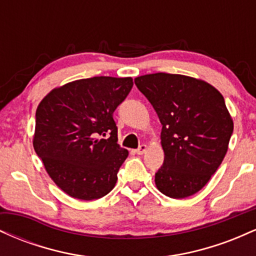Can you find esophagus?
<instances>
[{"instance_id": "34e87169", "label": "esophagus", "mask_w": 256, "mask_h": 256, "mask_svg": "<svg viewBox=\"0 0 256 256\" xmlns=\"http://www.w3.org/2000/svg\"><path fill=\"white\" fill-rule=\"evenodd\" d=\"M146 149H148V146H146V144H140V146H138V149L136 150V152H137L138 155H143L146 152Z\"/></svg>"}]
</instances>
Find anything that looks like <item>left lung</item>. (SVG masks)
I'll return each mask as SVG.
<instances>
[{
  "instance_id": "8db88e82",
  "label": "left lung",
  "mask_w": 256,
  "mask_h": 256,
  "mask_svg": "<svg viewBox=\"0 0 256 256\" xmlns=\"http://www.w3.org/2000/svg\"><path fill=\"white\" fill-rule=\"evenodd\" d=\"M160 119L165 160L155 173L158 192L172 198L196 194L210 182L234 131L224 98L213 85L189 76L152 73L134 78Z\"/></svg>"
}]
</instances>
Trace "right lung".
I'll use <instances>...</instances> for the list:
<instances>
[{
  "instance_id": "add662e5",
  "label": "right lung",
  "mask_w": 256,
  "mask_h": 256,
  "mask_svg": "<svg viewBox=\"0 0 256 256\" xmlns=\"http://www.w3.org/2000/svg\"><path fill=\"white\" fill-rule=\"evenodd\" d=\"M131 77H92L55 88L38 104L32 143L44 168L68 196L96 200L116 186L128 152L116 144L113 112ZM107 140L98 136H108Z\"/></svg>"
}]
</instances>
